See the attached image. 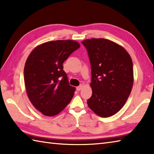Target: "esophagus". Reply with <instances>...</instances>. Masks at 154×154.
Returning <instances> with one entry per match:
<instances>
[{"label":"esophagus","mask_w":154,"mask_h":154,"mask_svg":"<svg viewBox=\"0 0 154 154\" xmlns=\"http://www.w3.org/2000/svg\"><path fill=\"white\" fill-rule=\"evenodd\" d=\"M82 87H83V85H79V86H78V87H77V91H79L80 90H81V89H82Z\"/></svg>","instance_id":"obj_1"}]
</instances>
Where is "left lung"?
<instances>
[{"label": "left lung", "mask_w": 154, "mask_h": 154, "mask_svg": "<svg viewBox=\"0 0 154 154\" xmlns=\"http://www.w3.org/2000/svg\"><path fill=\"white\" fill-rule=\"evenodd\" d=\"M91 67L92 95L87 105L101 117L114 115L122 109L134 84L133 63L124 48L105 38L82 41Z\"/></svg>", "instance_id": "left-lung-1"}]
</instances>
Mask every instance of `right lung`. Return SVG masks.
I'll return each mask as SVG.
<instances>
[{"label": "right lung", "mask_w": 154, "mask_h": 154, "mask_svg": "<svg viewBox=\"0 0 154 154\" xmlns=\"http://www.w3.org/2000/svg\"><path fill=\"white\" fill-rule=\"evenodd\" d=\"M79 47L73 40L46 42L35 47L27 58L24 68L26 93L43 115H57L73 98L75 88L69 84L63 63Z\"/></svg>", "instance_id": "obj_1"}]
</instances>
